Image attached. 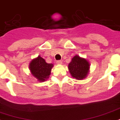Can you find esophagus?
Masks as SVG:
<instances>
[{"label": "esophagus", "mask_w": 120, "mask_h": 120, "mask_svg": "<svg viewBox=\"0 0 120 120\" xmlns=\"http://www.w3.org/2000/svg\"><path fill=\"white\" fill-rule=\"evenodd\" d=\"M56 63H57L58 64H59V65H61V64H62V61L59 60V61H56Z\"/></svg>", "instance_id": "obj_1"}]
</instances>
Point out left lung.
<instances>
[{"instance_id":"left-lung-1","label":"left lung","mask_w":120,"mask_h":120,"mask_svg":"<svg viewBox=\"0 0 120 120\" xmlns=\"http://www.w3.org/2000/svg\"><path fill=\"white\" fill-rule=\"evenodd\" d=\"M68 68L73 78L81 80L86 78L89 72L90 64L86 59L76 55L71 59Z\"/></svg>"}]
</instances>
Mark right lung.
<instances>
[{"label":"right lung","mask_w":120,"mask_h":120,"mask_svg":"<svg viewBox=\"0 0 120 120\" xmlns=\"http://www.w3.org/2000/svg\"><path fill=\"white\" fill-rule=\"evenodd\" d=\"M53 67V64L47 63L40 56L33 59L29 65L31 73L39 82L45 81L49 78Z\"/></svg>","instance_id":"add662e5"}]
</instances>
